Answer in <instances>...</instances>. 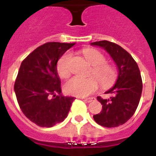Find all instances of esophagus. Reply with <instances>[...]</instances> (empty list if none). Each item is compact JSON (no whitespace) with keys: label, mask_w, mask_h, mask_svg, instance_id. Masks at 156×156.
<instances>
[{"label":"esophagus","mask_w":156,"mask_h":156,"mask_svg":"<svg viewBox=\"0 0 156 156\" xmlns=\"http://www.w3.org/2000/svg\"><path fill=\"white\" fill-rule=\"evenodd\" d=\"M95 100V98H94V97L84 98V100H85V101H87V102H88V103L91 102V101H93V100Z\"/></svg>","instance_id":"1"}]
</instances>
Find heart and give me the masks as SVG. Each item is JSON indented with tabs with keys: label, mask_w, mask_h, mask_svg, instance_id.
<instances>
[{
	"label": "heart",
	"mask_w": 156,
	"mask_h": 156,
	"mask_svg": "<svg viewBox=\"0 0 156 156\" xmlns=\"http://www.w3.org/2000/svg\"><path fill=\"white\" fill-rule=\"evenodd\" d=\"M83 53L89 63L93 66L90 75L95 76L100 81L103 87H110L117 78V70L111 64L107 63L104 54L96 49H84ZM71 54L66 52L59 58L56 63V72L62 78L70 75ZM95 77V78H96ZM94 77L87 78L73 77L65 84V90L69 95L86 96L98 90L99 82Z\"/></svg>",
	"instance_id": "b5f03b06"
}]
</instances>
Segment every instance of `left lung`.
I'll list each match as a JSON object with an SVG mask.
<instances>
[{
	"mask_svg": "<svg viewBox=\"0 0 156 156\" xmlns=\"http://www.w3.org/2000/svg\"><path fill=\"white\" fill-rule=\"evenodd\" d=\"M90 44L104 48L118 68L116 84L105 92L112 96L108 100L98 96L97 100L102 104V111L93 117L100 126L108 128L117 127L129 120L138 108L143 90L140 70L132 56L120 45L108 40Z\"/></svg>",
	"mask_w": 156,
	"mask_h": 156,
	"instance_id": "obj_1",
	"label": "left lung"
}]
</instances>
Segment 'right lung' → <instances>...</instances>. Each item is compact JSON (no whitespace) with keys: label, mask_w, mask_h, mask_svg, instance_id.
<instances>
[{"label":"right lung","mask_w":156,"mask_h":156,"mask_svg":"<svg viewBox=\"0 0 156 156\" xmlns=\"http://www.w3.org/2000/svg\"><path fill=\"white\" fill-rule=\"evenodd\" d=\"M74 44L48 42L30 52L21 64L14 91L23 114L41 127H52L68 116L75 98L61 94L56 63Z\"/></svg>","instance_id":"obj_1"}]
</instances>
